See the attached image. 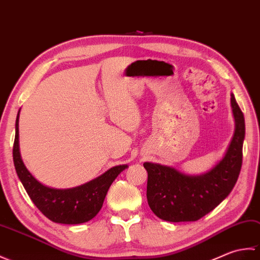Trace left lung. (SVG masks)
<instances>
[{
    "instance_id": "left-lung-1",
    "label": "left lung",
    "mask_w": 260,
    "mask_h": 260,
    "mask_svg": "<svg viewBox=\"0 0 260 260\" xmlns=\"http://www.w3.org/2000/svg\"><path fill=\"white\" fill-rule=\"evenodd\" d=\"M230 105L235 120L234 135L223 157L211 169L200 175H187L174 167L143 164L148 172L149 207L162 220H198L232 192L243 162L245 118L233 93H230Z\"/></svg>"
}]
</instances>
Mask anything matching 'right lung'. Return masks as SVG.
I'll list each match as a JSON object with an SVG mask.
<instances>
[{
	"mask_svg": "<svg viewBox=\"0 0 260 260\" xmlns=\"http://www.w3.org/2000/svg\"><path fill=\"white\" fill-rule=\"evenodd\" d=\"M19 118L20 110L15 121L13 161L16 174L33 204L45 217L57 223L79 224L94 218L101 209L111 183L121 172L128 168V165L112 167L105 174L81 186L68 189L50 188L32 176L21 158Z\"/></svg>",
	"mask_w": 260,
	"mask_h": 260,
	"instance_id": "right-lung-1",
	"label": "right lung"
}]
</instances>
